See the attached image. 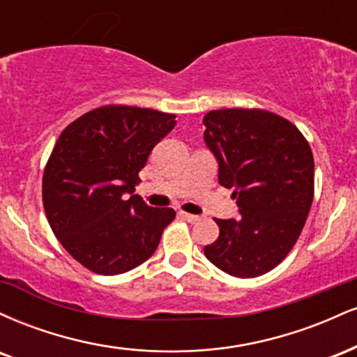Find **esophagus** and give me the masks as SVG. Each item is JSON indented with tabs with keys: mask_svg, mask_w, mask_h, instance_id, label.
<instances>
[{
	"mask_svg": "<svg viewBox=\"0 0 357 357\" xmlns=\"http://www.w3.org/2000/svg\"><path fill=\"white\" fill-rule=\"evenodd\" d=\"M179 216H181V218H184L186 221H190V223H198V221L202 220V216L191 215V213H186V211H179Z\"/></svg>",
	"mask_w": 357,
	"mask_h": 357,
	"instance_id": "esophagus-1",
	"label": "esophagus"
}]
</instances>
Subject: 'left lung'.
Here are the masks:
<instances>
[{"instance_id":"obj_1","label":"left lung","mask_w":357,"mask_h":357,"mask_svg":"<svg viewBox=\"0 0 357 357\" xmlns=\"http://www.w3.org/2000/svg\"><path fill=\"white\" fill-rule=\"evenodd\" d=\"M203 124L218 181L233 188L240 211V218L215 220L220 236L204 255L228 275H264L305 225L314 199L312 151L292 122L261 109L211 110Z\"/></svg>"}]
</instances>
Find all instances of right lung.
<instances>
[{
  "mask_svg": "<svg viewBox=\"0 0 357 357\" xmlns=\"http://www.w3.org/2000/svg\"><path fill=\"white\" fill-rule=\"evenodd\" d=\"M173 114L104 105L65 127L43 171L48 223L70 255L99 275L139 267L174 220L134 195L139 171L173 130Z\"/></svg>",
  "mask_w": 357,
  "mask_h": 357,
  "instance_id": "add662e5",
  "label": "right lung"
}]
</instances>
